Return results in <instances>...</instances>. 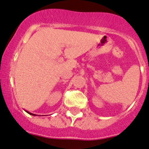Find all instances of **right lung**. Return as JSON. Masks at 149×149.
I'll return each instance as SVG.
<instances>
[{
    "mask_svg": "<svg viewBox=\"0 0 149 149\" xmlns=\"http://www.w3.org/2000/svg\"><path fill=\"white\" fill-rule=\"evenodd\" d=\"M26 112V113H29V114H30V115H33V116H37V115H36V114H34V113H30V112H29V111H25Z\"/></svg>",
    "mask_w": 149,
    "mask_h": 149,
    "instance_id": "obj_1",
    "label": "right lung"
}]
</instances>
